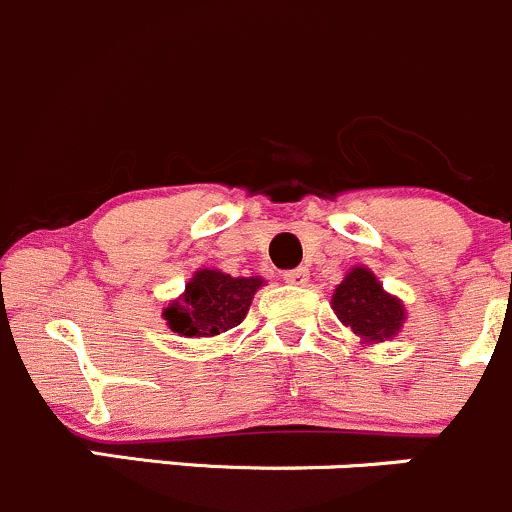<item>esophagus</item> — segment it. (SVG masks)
Returning a JSON list of instances; mask_svg holds the SVG:
<instances>
[{"mask_svg":"<svg viewBox=\"0 0 512 512\" xmlns=\"http://www.w3.org/2000/svg\"><path fill=\"white\" fill-rule=\"evenodd\" d=\"M307 277H309V272L304 270V267H294V270L282 272V280H285L287 285L302 287V285H307Z\"/></svg>","mask_w":512,"mask_h":512,"instance_id":"1","label":"esophagus"}]
</instances>
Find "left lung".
<instances>
[{
    "instance_id": "left-lung-1",
    "label": "left lung",
    "mask_w": 512,
    "mask_h": 512,
    "mask_svg": "<svg viewBox=\"0 0 512 512\" xmlns=\"http://www.w3.org/2000/svg\"><path fill=\"white\" fill-rule=\"evenodd\" d=\"M332 309L366 342H384L404 324V304L381 289L366 267H354L334 289Z\"/></svg>"
}]
</instances>
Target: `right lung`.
<instances>
[{
    "label": "right lung",
    "instance_id": "right-lung-1",
    "mask_svg": "<svg viewBox=\"0 0 512 512\" xmlns=\"http://www.w3.org/2000/svg\"><path fill=\"white\" fill-rule=\"evenodd\" d=\"M260 277H230L218 270L195 272L178 302L168 304L163 317L180 337H215L237 327L250 309Z\"/></svg>",
    "mask_w": 512,
    "mask_h": 512
}]
</instances>
